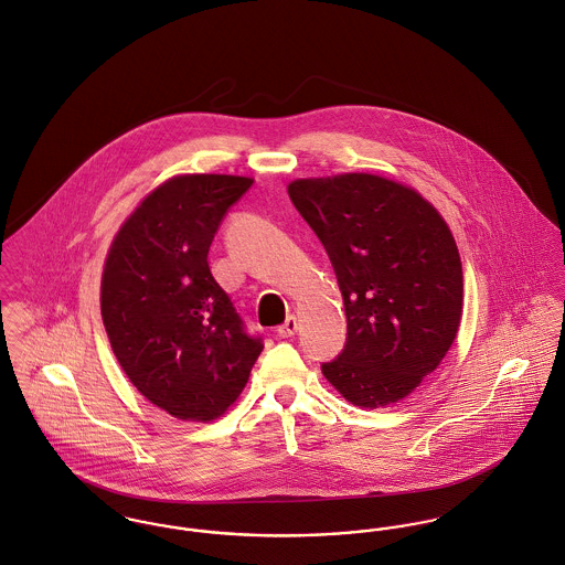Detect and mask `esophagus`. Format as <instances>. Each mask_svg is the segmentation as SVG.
Segmentation results:
<instances>
[{
    "label": "esophagus",
    "mask_w": 565,
    "mask_h": 565,
    "mask_svg": "<svg viewBox=\"0 0 565 565\" xmlns=\"http://www.w3.org/2000/svg\"><path fill=\"white\" fill-rule=\"evenodd\" d=\"M297 329H299V320H297V316H288V318H286V322L277 327V335H279V338H292Z\"/></svg>",
    "instance_id": "obj_1"
}]
</instances>
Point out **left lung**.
Listing matches in <instances>:
<instances>
[{
    "instance_id": "obj_1",
    "label": "left lung",
    "mask_w": 565,
    "mask_h": 565,
    "mask_svg": "<svg viewBox=\"0 0 565 565\" xmlns=\"http://www.w3.org/2000/svg\"><path fill=\"white\" fill-rule=\"evenodd\" d=\"M324 245L347 313V347L322 364L355 407H387L434 373L457 338L463 273L438 210L401 182L373 173L288 184Z\"/></svg>"
}]
</instances>
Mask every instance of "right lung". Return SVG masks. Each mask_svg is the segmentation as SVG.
<instances>
[{
    "label": "right lung",
    "mask_w": 565,
    "mask_h": 565,
    "mask_svg": "<svg viewBox=\"0 0 565 565\" xmlns=\"http://www.w3.org/2000/svg\"><path fill=\"white\" fill-rule=\"evenodd\" d=\"M252 178L184 173L119 227L102 275V318L134 387L173 418L210 423L245 390L264 344L243 329L207 252Z\"/></svg>",
    "instance_id": "1"
}]
</instances>
